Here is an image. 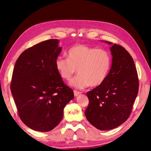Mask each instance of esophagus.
Listing matches in <instances>:
<instances>
[{
	"instance_id": "esophagus-1",
	"label": "esophagus",
	"mask_w": 151,
	"mask_h": 151,
	"mask_svg": "<svg viewBox=\"0 0 151 151\" xmlns=\"http://www.w3.org/2000/svg\"><path fill=\"white\" fill-rule=\"evenodd\" d=\"M74 96H75L76 97V96H79V94H81V92H79V91H74Z\"/></svg>"
}]
</instances>
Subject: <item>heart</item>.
Wrapping results in <instances>:
<instances>
[{
  "instance_id": "obj_1",
  "label": "heart",
  "mask_w": 151,
  "mask_h": 151,
  "mask_svg": "<svg viewBox=\"0 0 151 151\" xmlns=\"http://www.w3.org/2000/svg\"><path fill=\"white\" fill-rule=\"evenodd\" d=\"M67 58L58 57L56 69L62 79L68 81L77 69L79 75L70 82L77 89L96 87L106 80L111 67V56L103 49H96L85 45H76L68 49Z\"/></svg>"
}]
</instances>
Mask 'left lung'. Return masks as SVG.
<instances>
[{
	"label": "left lung",
	"instance_id": "1",
	"mask_svg": "<svg viewBox=\"0 0 151 151\" xmlns=\"http://www.w3.org/2000/svg\"><path fill=\"white\" fill-rule=\"evenodd\" d=\"M111 45L112 64L103 83L86 93L89 105L85 115L100 130L115 129L129 118L139 91L137 72L133 58L120 45Z\"/></svg>",
	"mask_w": 151,
	"mask_h": 151
}]
</instances>
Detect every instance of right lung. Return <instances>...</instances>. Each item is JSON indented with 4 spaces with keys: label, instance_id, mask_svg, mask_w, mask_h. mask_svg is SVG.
I'll return each mask as SVG.
<instances>
[{
    "label": "right lung",
    "instance_id": "add662e5",
    "mask_svg": "<svg viewBox=\"0 0 151 151\" xmlns=\"http://www.w3.org/2000/svg\"><path fill=\"white\" fill-rule=\"evenodd\" d=\"M59 41H44L22 52L16 62L11 90L22 122L30 129L48 132L62 119L63 108L74 99L55 67L62 51Z\"/></svg>",
    "mask_w": 151,
    "mask_h": 151
}]
</instances>
